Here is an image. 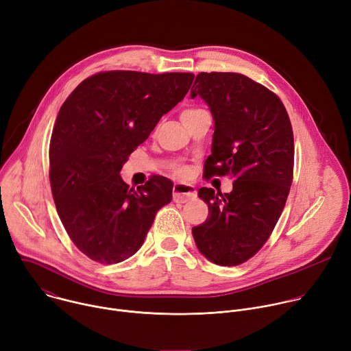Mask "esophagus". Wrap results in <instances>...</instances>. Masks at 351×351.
I'll return each mask as SVG.
<instances>
[{
  "mask_svg": "<svg viewBox=\"0 0 351 351\" xmlns=\"http://www.w3.org/2000/svg\"><path fill=\"white\" fill-rule=\"evenodd\" d=\"M197 195L194 187L191 184L184 183H176L173 186V202L175 203H187L189 199L194 198Z\"/></svg>",
  "mask_w": 351,
  "mask_h": 351,
  "instance_id": "esophagus-1",
  "label": "esophagus"
}]
</instances>
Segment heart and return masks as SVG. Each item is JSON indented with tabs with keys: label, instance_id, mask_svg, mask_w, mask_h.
<instances>
[{
	"label": "heart",
	"instance_id": "1",
	"mask_svg": "<svg viewBox=\"0 0 351 351\" xmlns=\"http://www.w3.org/2000/svg\"><path fill=\"white\" fill-rule=\"evenodd\" d=\"M203 114H206V111L202 110V108L187 107V108H183V110H182V112H180V119H182L183 125H186L187 122L193 121L194 118H197V117H199V115H203Z\"/></svg>",
	"mask_w": 351,
	"mask_h": 351
}]
</instances>
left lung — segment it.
<instances>
[{
    "instance_id": "left-lung-1",
    "label": "left lung",
    "mask_w": 351,
    "mask_h": 351,
    "mask_svg": "<svg viewBox=\"0 0 351 351\" xmlns=\"http://www.w3.org/2000/svg\"><path fill=\"white\" fill-rule=\"evenodd\" d=\"M190 93L206 99L215 121L204 172L236 179L230 193L198 190L210 214L193 228V237L214 264L240 265L267 243L286 204L294 167L291 123L280 98L241 73L202 72Z\"/></svg>"
}]
</instances>
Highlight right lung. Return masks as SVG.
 <instances>
[{
    "instance_id": "1",
    "label": "right lung",
    "mask_w": 351,
    "mask_h": 351,
    "mask_svg": "<svg viewBox=\"0 0 351 351\" xmlns=\"http://www.w3.org/2000/svg\"><path fill=\"white\" fill-rule=\"evenodd\" d=\"M193 79L179 72H98L62 104L49 140V184L68 236L90 260L117 264L133 256L171 203L169 179L156 175L134 190L119 172Z\"/></svg>"
}]
</instances>
